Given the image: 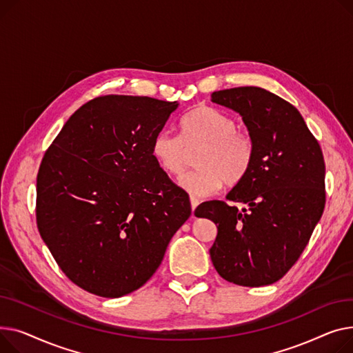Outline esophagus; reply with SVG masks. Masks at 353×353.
Returning <instances> with one entry per match:
<instances>
[{
  "instance_id": "obj_1",
  "label": "esophagus",
  "mask_w": 353,
  "mask_h": 353,
  "mask_svg": "<svg viewBox=\"0 0 353 353\" xmlns=\"http://www.w3.org/2000/svg\"><path fill=\"white\" fill-rule=\"evenodd\" d=\"M191 206H192V211H195L196 210V206L199 205V199L196 198V196H194V195H191Z\"/></svg>"
}]
</instances>
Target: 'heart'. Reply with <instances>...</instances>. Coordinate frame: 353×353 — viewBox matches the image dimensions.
<instances>
[{
  "mask_svg": "<svg viewBox=\"0 0 353 353\" xmlns=\"http://www.w3.org/2000/svg\"><path fill=\"white\" fill-rule=\"evenodd\" d=\"M236 128L232 115L201 105L181 119V138L165 131L154 138L152 155L163 172L179 176L188 167L190 151L202 150L201 170L186 174L179 183L195 196H210L223 183H239L252 167L254 142Z\"/></svg>",
  "mask_w": 353,
  "mask_h": 353,
  "instance_id": "1",
  "label": "heart"
}]
</instances>
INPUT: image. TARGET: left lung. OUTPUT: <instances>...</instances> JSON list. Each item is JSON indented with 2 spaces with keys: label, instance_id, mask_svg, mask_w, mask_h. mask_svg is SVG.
Returning <instances> with one entry per match:
<instances>
[{
  "label": "left lung",
  "instance_id": "8db88e82",
  "mask_svg": "<svg viewBox=\"0 0 353 353\" xmlns=\"http://www.w3.org/2000/svg\"><path fill=\"white\" fill-rule=\"evenodd\" d=\"M211 101L236 111L254 142L248 175L195 216L218 228L210 255L216 272L241 286L279 281L299 259L325 208V161L299 111L259 87L212 92Z\"/></svg>",
  "mask_w": 353,
  "mask_h": 353
}]
</instances>
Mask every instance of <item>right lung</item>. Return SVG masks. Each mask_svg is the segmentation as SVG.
<instances>
[{"label": "right lung", "mask_w": 353, "mask_h": 353, "mask_svg": "<svg viewBox=\"0 0 353 353\" xmlns=\"http://www.w3.org/2000/svg\"><path fill=\"white\" fill-rule=\"evenodd\" d=\"M179 103L103 95L77 110L37 175V226L61 271L84 291L119 298L147 282L191 215L152 141Z\"/></svg>", "instance_id": "1"}]
</instances>
